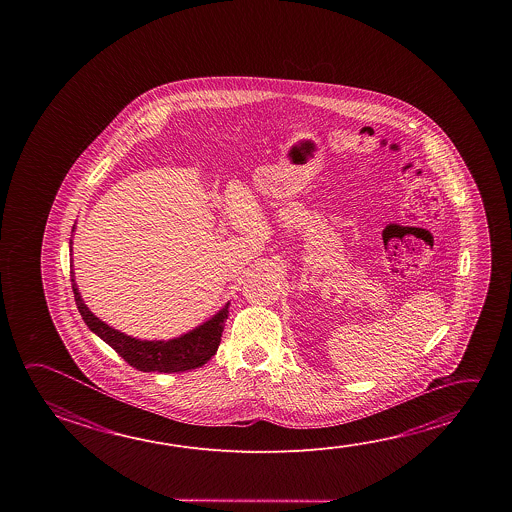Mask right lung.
<instances>
[{
    "label": "right lung",
    "instance_id": "1",
    "mask_svg": "<svg viewBox=\"0 0 512 512\" xmlns=\"http://www.w3.org/2000/svg\"><path fill=\"white\" fill-rule=\"evenodd\" d=\"M73 232H75V225H73ZM69 250L73 255V239L69 241ZM71 285H73V293H75L76 307H78V312L84 319L85 325L96 336L112 346L132 368L146 371V373H150V371L182 373L189 369L202 368L203 364L218 352L221 332H223L225 321L228 319L230 303L218 310L202 325L189 330L187 334L169 339V341H146V339L143 341L137 337L126 336L123 332L109 327L105 321L94 316L78 291L75 271H73V260H71Z\"/></svg>",
    "mask_w": 512,
    "mask_h": 512
}]
</instances>
